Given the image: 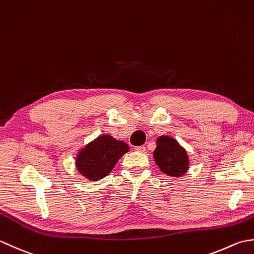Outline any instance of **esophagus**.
I'll list each match as a JSON object with an SVG mask.
<instances>
[{
	"label": "esophagus",
	"mask_w": 254,
	"mask_h": 254,
	"mask_svg": "<svg viewBox=\"0 0 254 254\" xmlns=\"http://www.w3.org/2000/svg\"><path fill=\"white\" fill-rule=\"evenodd\" d=\"M145 146H137V147H135V150L136 152H139V153H144L145 152Z\"/></svg>",
	"instance_id": "obj_1"
}]
</instances>
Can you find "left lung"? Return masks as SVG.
I'll use <instances>...</instances> for the list:
<instances>
[{
  "instance_id": "8db88e82",
  "label": "left lung",
  "mask_w": 254,
  "mask_h": 254,
  "mask_svg": "<svg viewBox=\"0 0 254 254\" xmlns=\"http://www.w3.org/2000/svg\"><path fill=\"white\" fill-rule=\"evenodd\" d=\"M154 159L160 170L169 177H181L189 169V157L175 138L163 135L157 138Z\"/></svg>"
}]
</instances>
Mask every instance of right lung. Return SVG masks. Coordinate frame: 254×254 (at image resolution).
Listing matches in <instances>:
<instances>
[{
	"mask_svg": "<svg viewBox=\"0 0 254 254\" xmlns=\"http://www.w3.org/2000/svg\"><path fill=\"white\" fill-rule=\"evenodd\" d=\"M130 147L123 141L111 135H100L79 150L76 168L80 175L90 181H98L111 172L118 160Z\"/></svg>",
	"mask_w": 254,
	"mask_h": 254,
	"instance_id": "right-lung-1",
	"label": "right lung"
}]
</instances>
